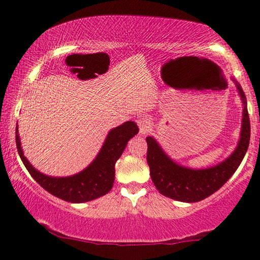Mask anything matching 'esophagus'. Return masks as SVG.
Instances as JSON below:
<instances>
[{
  "mask_svg": "<svg viewBox=\"0 0 260 260\" xmlns=\"http://www.w3.org/2000/svg\"><path fill=\"white\" fill-rule=\"evenodd\" d=\"M139 126V133L141 135H146L150 131V119L147 115H140L137 120Z\"/></svg>",
  "mask_w": 260,
  "mask_h": 260,
  "instance_id": "34e87169",
  "label": "esophagus"
}]
</instances>
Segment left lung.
I'll return each instance as SVG.
<instances>
[{
    "mask_svg": "<svg viewBox=\"0 0 260 260\" xmlns=\"http://www.w3.org/2000/svg\"><path fill=\"white\" fill-rule=\"evenodd\" d=\"M243 104L242 127L237 146L225 160L207 168H190L173 160L154 137H147V164L158 192L179 202H200L216 192L234 175L247 152L250 143V118L244 91L235 78Z\"/></svg>",
    "mask_w": 260,
    "mask_h": 260,
    "instance_id": "8db88e82",
    "label": "left lung"
}]
</instances>
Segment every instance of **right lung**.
<instances>
[{"instance_id": "right-lung-1", "label": "right lung", "mask_w": 260, "mask_h": 260, "mask_svg": "<svg viewBox=\"0 0 260 260\" xmlns=\"http://www.w3.org/2000/svg\"><path fill=\"white\" fill-rule=\"evenodd\" d=\"M138 133L139 128L134 121H126L112 128L94 160L86 168L70 176H50L35 168L23 153L18 125H16V146L23 165L41 187L67 202L84 203L99 199L111 190L115 177V162L122 155L127 142Z\"/></svg>"}]
</instances>
